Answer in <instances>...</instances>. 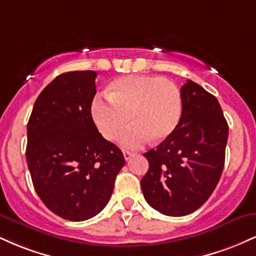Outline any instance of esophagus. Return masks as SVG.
<instances>
[{"label": "esophagus", "instance_id": "1", "mask_svg": "<svg viewBox=\"0 0 256 256\" xmlns=\"http://www.w3.org/2000/svg\"><path fill=\"white\" fill-rule=\"evenodd\" d=\"M122 154H124V158H125V160L128 161V158H130L131 156H134V152H128V150H124V152H122Z\"/></svg>", "mask_w": 256, "mask_h": 256}]
</instances>
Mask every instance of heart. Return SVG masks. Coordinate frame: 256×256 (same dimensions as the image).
Returning a JSON list of instances; mask_svg holds the SVG:
<instances>
[{
  "label": "heart",
  "mask_w": 256,
  "mask_h": 256,
  "mask_svg": "<svg viewBox=\"0 0 256 256\" xmlns=\"http://www.w3.org/2000/svg\"><path fill=\"white\" fill-rule=\"evenodd\" d=\"M183 100L173 82L156 76H125L110 85L107 98L96 96L91 102V116L100 132L108 140L120 137L126 149H137L154 137L168 138L180 122Z\"/></svg>",
  "instance_id": "b5f03b06"
}]
</instances>
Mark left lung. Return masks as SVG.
Returning a JSON list of instances; mask_svg holds the SVG:
<instances>
[{
    "mask_svg": "<svg viewBox=\"0 0 256 256\" xmlns=\"http://www.w3.org/2000/svg\"><path fill=\"white\" fill-rule=\"evenodd\" d=\"M180 94V122L171 136L144 152L149 170L140 179L146 201L170 216L195 212L210 198L224 170L228 137L216 96L192 80Z\"/></svg>",
    "mask_w": 256,
    "mask_h": 256,
    "instance_id": "8db88e82",
    "label": "left lung"
}]
</instances>
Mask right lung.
Masks as SVG:
<instances>
[{
    "mask_svg": "<svg viewBox=\"0 0 256 256\" xmlns=\"http://www.w3.org/2000/svg\"><path fill=\"white\" fill-rule=\"evenodd\" d=\"M95 71L58 76L44 88L28 124L26 161L37 195L71 222L98 214L110 201L124 155L100 134L91 102Z\"/></svg>",
    "mask_w": 256,
    "mask_h": 256,
    "instance_id": "1",
    "label": "right lung"
}]
</instances>
